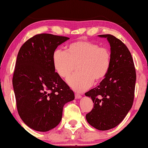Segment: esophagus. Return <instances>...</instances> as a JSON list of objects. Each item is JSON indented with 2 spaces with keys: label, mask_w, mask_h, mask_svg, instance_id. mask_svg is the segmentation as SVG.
Segmentation results:
<instances>
[{
  "label": "esophagus",
  "mask_w": 148,
  "mask_h": 148,
  "mask_svg": "<svg viewBox=\"0 0 148 148\" xmlns=\"http://www.w3.org/2000/svg\"><path fill=\"white\" fill-rule=\"evenodd\" d=\"M82 98V96L80 95V94L75 93V98L76 99H80Z\"/></svg>",
  "instance_id": "34e87169"
}]
</instances>
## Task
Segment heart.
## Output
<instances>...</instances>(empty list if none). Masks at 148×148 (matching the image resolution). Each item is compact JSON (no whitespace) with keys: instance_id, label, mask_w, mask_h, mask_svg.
<instances>
[{"instance_id":"heart-1","label":"heart","mask_w":148,"mask_h":148,"mask_svg":"<svg viewBox=\"0 0 148 148\" xmlns=\"http://www.w3.org/2000/svg\"><path fill=\"white\" fill-rule=\"evenodd\" d=\"M54 67L62 78H67L78 65L80 72L68 78V83L77 92L87 90L93 84L102 80L111 66L112 54L106 47L86 40L68 45L66 51L56 50L52 54Z\"/></svg>"}]
</instances>
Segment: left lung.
I'll use <instances>...</instances> for the list:
<instances>
[{"label":"left lung","mask_w":148,"mask_h":148,"mask_svg":"<svg viewBox=\"0 0 148 148\" xmlns=\"http://www.w3.org/2000/svg\"><path fill=\"white\" fill-rule=\"evenodd\" d=\"M98 36L106 38L109 42L111 66L100 85L85 93L94 103L86 118L92 126L104 131L117 126L132 108L136 73L131 53L120 40L111 34Z\"/></svg>","instance_id":"left-lung-1"}]
</instances>
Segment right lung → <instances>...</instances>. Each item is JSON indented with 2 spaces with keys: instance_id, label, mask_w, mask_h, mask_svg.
<instances>
[{
  "instance_id": "right-lung-1",
  "label": "right lung",
  "mask_w": 148,
  "mask_h": 148,
  "mask_svg": "<svg viewBox=\"0 0 148 148\" xmlns=\"http://www.w3.org/2000/svg\"><path fill=\"white\" fill-rule=\"evenodd\" d=\"M70 39L39 34L26 41L18 53L12 78L18 112L22 120L36 131L47 132L60 122L63 107L74 94L53 65L58 46Z\"/></svg>"
}]
</instances>
